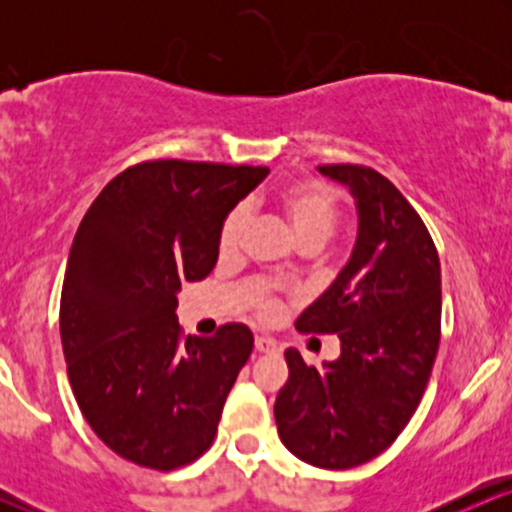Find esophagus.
Returning a JSON list of instances; mask_svg holds the SVG:
<instances>
[{"instance_id":"1","label":"esophagus","mask_w":512,"mask_h":512,"mask_svg":"<svg viewBox=\"0 0 512 512\" xmlns=\"http://www.w3.org/2000/svg\"><path fill=\"white\" fill-rule=\"evenodd\" d=\"M255 351H260V354H276L279 351V346L272 339L267 337H255Z\"/></svg>"}]
</instances>
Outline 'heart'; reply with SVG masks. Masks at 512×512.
Wrapping results in <instances>:
<instances>
[{"mask_svg": "<svg viewBox=\"0 0 512 512\" xmlns=\"http://www.w3.org/2000/svg\"><path fill=\"white\" fill-rule=\"evenodd\" d=\"M279 209L284 211L286 223H289L296 243L305 245H322L332 238L334 228L339 223V202L330 187L320 182H293L279 192ZM248 223V211L245 207H236L221 223L219 231V250L233 252L240 245V238L245 233ZM262 315H274L276 303L262 301Z\"/></svg>", "mask_w": 512, "mask_h": 512, "instance_id": "1", "label": "heart"}]
</instances>
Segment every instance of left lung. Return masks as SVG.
<instances>
[{
	"mask_svg": "<svg viewBox=\"0 0 512 512\" xmlns=\"http://www.w3.org/2000/svg\"><path fill=\"white\" fill-rule=\"evenodd\" d=\"M356 199L358 233L332 286L296 330L337 334L342 354L322 368L286 351L276 395L281 443L322 469H351L390 448L419 407L440 342V260L431 233L385 175L320 166Z\"/></svg>",
	"mask_w": 512,
	"mask_h": 512,
	"instance_id": "1",
	"label": "left lung"
}]
</instances>
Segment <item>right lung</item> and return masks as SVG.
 Returning <instances> with one entry per match:
<instances>
[{"instance_id":"add662e5","label":"right lung","mask_w":512,"mask_h":512,"mask_svg":"<svg viewBox=\"0 0 512 512\" xmlns=\"http://www.w3.org/2000/svg\"><path fill=\"white\" fill-rule=\"evenodd\" d=\"M262 166L146 161L122 170L79 223L60 301L62 351L81 414L125 460L182 467L209 450L252 354L231 322L182 339L178 291L219 260L221 223Z\"/></svg>"}]
</instances>
